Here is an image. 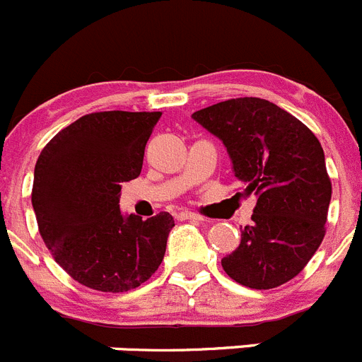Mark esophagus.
I'll list each match as a JSON object with an SVG mask.
<instances>
[{
    "label": "esophagus",
    "mask_w": 362,
    "mask_h": 362,
    "mask_svg": "<svg viewBox=\"0 0 362 362\" xmlns=\"http://www.w3.org/2000/svg\"><path fill=\"white\" fill-rule=\"evenodd\" d=\"M179 219H181V221H187V219H190V221H203V217H201L199 214H196V212H188V210H183V212L179 214Z\"/></svg>",
    "instance_id": "34e87169"
}]
</instances>
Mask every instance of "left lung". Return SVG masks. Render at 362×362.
Returning a JSON list of instances; mask_svg holds the SVG:
<instances>
[{"label":"left lung","instance_id":"obj_1","mask_svg":"<svg viewBox=\"0 0 362 362\" xmlns=\"http://www.w3.org/2000/svg\"><path fill=\"white\" fill-rule=\"evenodd\" d=\"M192 117L226 146L233 174L255 194L252 225L241 245L221 259L235 283L270 290L308 264L325 239L332 199L325 152L297 117L261 98H235Z\"/></svg>","mask_w":362,"mask_h":362}]
</instances>
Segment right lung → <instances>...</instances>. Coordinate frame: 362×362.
<instances>
[{
	"label": "right lung",
	"instance_id": "obj_1",
	"mask_svg": "<svg viewBox=\"0 0 362 362\" xmlns=\"http://www.w3.org/2000/svg\"><path fill=\"white\" fill-rule=\"evenodd\" d=\"M161 112H92L47 143L32 206L56 263L83 286L129 292L159 268L174 226L168 212L143 221L119 210L121 183L141 174Z\"/></svg>",
	"mask_w": 362,
	"mask_h": 362
}]
</instances>
